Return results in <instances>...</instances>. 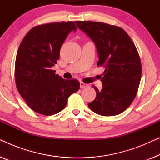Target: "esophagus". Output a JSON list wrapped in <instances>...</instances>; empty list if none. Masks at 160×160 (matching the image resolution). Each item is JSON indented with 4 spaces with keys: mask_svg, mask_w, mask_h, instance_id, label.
<instances>
[{
    "mask_svg": "<svg viewBox=\"0 0 160 160\" xmlns=\"http://www.w3.org/2000/svg\"><path fill=\"white\" fill-rule=\"evenodd\" d=\"M89 85L85 84L84 82H80V88L81 89H84V88H86V87H88Z\"/></svg>",
    "mask_w": 160,
    "mask_h": 160,
    "instance_id": "1",
    "label": "esophagus"
}]
</instances>
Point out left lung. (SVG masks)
<instances>
[{"instance_id": "1", "label": "left lung", "mask_w": 160, "mask_h": 160, "mask_svg": "<svg viewBox=\"0 0 160 160\" xmlns=\"http://www.w3.org/2000/svg\"><path fill=\"white\" fill-rule=\"evenodd\" d=\"M77 27L95 43L99 60L105 68L102 88L89 102L93 112L101 116L119 114L130 106L141 78V63L136 47L121 28L92 21H76Z\"/></svg>"}]
</instances>
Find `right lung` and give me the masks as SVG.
Here are the masks:
<instances>
[{"mask_svg": "<svg viewBox=\"0 0 160 160\" xmlns=\"http://www.w3.org/2000/svg\"><path fill=\"white\" fill-rule=\"evenodd\" d=\"M73 22H61L32 28L22 41L15 62L17 88L28 106L43 115H53L65 108L69 96L80 87L76 79L66 80L52 67L60 58V50L71 31Z\"/></svg>", "mask_w": 160, "mask_h": 160, "instance_id": "right-lung-1", "label": "right lung"}]
</instances>
